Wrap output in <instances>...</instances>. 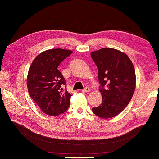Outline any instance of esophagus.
I'll return each mask as SVG.
<instances>
[{
  "label": "esophagus",
  "mask_w": 159,
  "mask_h": 159,
  "mask_svg": "<svg viewBox=\"0 0 159 159\" xmlns=\"http://www.w3.org/2000/svg\"><path fill=\"white\" fill-rule=\"evenodd\" d=\"M90 89L89 87H85V88H84L83 90H82V92L83 93H87V92H90Z\"/></svg>",
  "instance_id": "obj_1"
}]
</instances>
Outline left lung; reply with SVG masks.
I'll return each instance as SVG.
<instances>
[{
  "label": "left lung",
  "instance_id": "left-lung-1",
  "mask_svg": "<svg viewBox=\"0 0 159 159\" xmlns=\"http://www.w3.org/2000/svg\"><path fill=\"white\" fill-rule=\"evenodd\" d=\"M91 57L98 67L102 97V104L92 108L93 113L104 119L116 117L130 102L135 89L133 64L126 54L111 48L93 51Z\"/></svg>",
  "mask_w": 159,
  "mask_h": 159
}]
</instances>
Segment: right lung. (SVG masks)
Listing matches in <instances>:
<instances>
[{"mask_svg": "<svg viewBox=\"0 0 159 159\" xmlns=\"http://www.w3.org/2000/svg\"><path fill=\"white\" fill-rule=\"evenodd\" d=\"M72 53V50L62 48L45 50L35 57L29 67L26 83L29 93L48 116L65 113L70 104L72 95L66 90L65 79L57 67Z\"/></svg>", "mask_w": 159, "mask_h": 159, "instance_id": "add662e5", "label": "right lung"}]
</instances>
